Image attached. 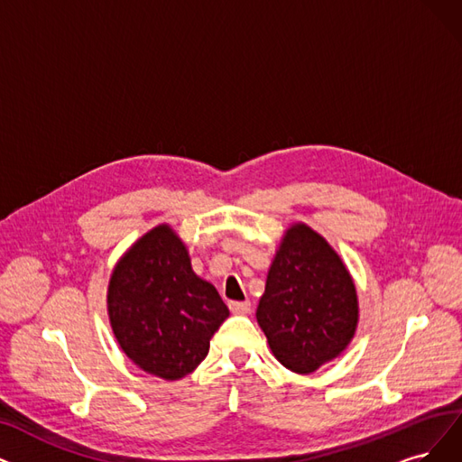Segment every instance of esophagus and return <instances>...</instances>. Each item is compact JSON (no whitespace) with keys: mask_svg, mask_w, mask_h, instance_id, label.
<instances>
[{"mask_svg":"<svg viewBox=\"0 0 462 462\" xmlns=\"http://www.w3.org/2000/svg\"><path fill=\"white\" fill-rule=\"evenodd\" d=\"M229 309L233 315H248L250 312V301H231Z\"/></svg>","mask_w":462,"mask_h":462,"instance_id":"34e87169","label":"esophagus"}]
</instances>
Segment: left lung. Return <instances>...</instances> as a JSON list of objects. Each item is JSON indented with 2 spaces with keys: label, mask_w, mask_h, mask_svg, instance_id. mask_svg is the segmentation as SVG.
<instances>
[{
  "label": "left lung",
  "mask_w": 462,
  "mask_h": 462,
  "mask_svg": "<svg viewBox=\"0 0 462 462\" xmlns=\"http://www.w3.org/2000/svg\"><path fill=\"white\" fill-rule=\"evenodd\" d=\"M255 319L274 358L300 375L341 356L356 334L353 274L334 246L303 221L282 235Z\"/></svg>",
  "instance_id": "left-lung-1"
}]
</instances>
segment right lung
Listing matches in <instances>:
<instances>
[{"mask_svg": "<svg viewBox=\"0 0 462 462\" xmlns=\"http://www.w3.org/2000/svg\"><path fill=\"white\" fill-rule=\"evenodd\" d=\"M107 317L121 350L142 372L178 381L207 358L229 309L195 274L186 243L161 224L119 257L107 284Z\"/></svg>", "mask_w": 462, "mask_h": 462, "instance_id": "right-lung-1", "label": "right lung"}]
</instances>
